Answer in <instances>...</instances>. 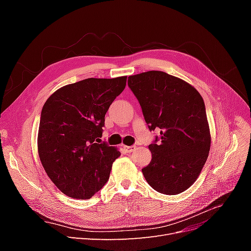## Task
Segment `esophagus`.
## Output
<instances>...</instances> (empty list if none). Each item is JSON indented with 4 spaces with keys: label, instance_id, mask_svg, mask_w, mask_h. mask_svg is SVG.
Masks as SVG:
<instances>
[{
    "label": "esophagus",
    "instance_id": "esophagus-1",
    "mask_svg": "<svg viewBox=\"0 0 251 251\" xmlns=\"http://www.w3.org/2000/svg\"><path fill=\"white\" fill-rule=\"evenodd\" d=\"M124 148H125L126 151H127V153H132V151L136 149V147H134V146H131V147H128V146H124Z\"/></svg>",
    "mask_w": 251,
    "mask_h": 251
}]
</instances>
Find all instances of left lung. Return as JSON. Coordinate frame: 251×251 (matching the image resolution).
<instances>
[{
  "instance_id": "obj_1",
  "label": "left lung",
  "mask_w": 251,
  "mask_h": 251,
  "mask_svg": "<svg viewBox=\"0 0 251 251\" xmlns=\"http://www.w3.org/2000/svg\"><path fill=\"white\" fill-rule=\"evenodd\" d=\"M127 85L141 105L151 131L150 164L142 169L148 183L165 195L186 191L198 179L210 150V131L200 93L192 85L162 71L128 76Z\"/></svg>"
}]
</instances>
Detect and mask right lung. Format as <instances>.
<instances>
[{"mask_svg": "<svg viewBox=\"0 0 251 251\" xmlns=\"http://www.w3.org/2000/svg\"><path fill=\"white\" fill-rule=\"evenodd\" d=\"M126 85V76L87 78L59 88L44 104L40 160L50 180L71 198L90 199L109 180L120 151L97 142L105 113Z\"/></svg>", "mask_w": 251, "mask_h": 251, "instance_id": "right-lung-1", "label": "right lung"}]
</instances>
